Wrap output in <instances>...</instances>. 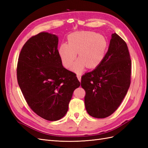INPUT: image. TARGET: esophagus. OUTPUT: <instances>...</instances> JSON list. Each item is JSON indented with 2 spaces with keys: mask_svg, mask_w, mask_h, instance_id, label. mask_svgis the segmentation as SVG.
Returning <instances> with one entry per match:
<instances>
[{
  "mask_svg": "<svg viewBox=\"0 0 148 148\" xmlns=\"http://www.w3.org/2000/svg\"><path fill=\"white\" fill-rule=\"evenodd\" d=\"M77 78H78V80L80 82L81 81V78H82V77H81V75H79V74H77Z\"/></svg>",
  "mask_w": 148,
  "mask_h": 148,
  "instance_id": "1",
  "label": "esophagus"
}]
</instances>
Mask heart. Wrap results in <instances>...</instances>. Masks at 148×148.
<instances>
[{
  "instance_id": "heart-1",
  "label": "heart",
  "mask_w": 148,
  "mask_h": 148,
  "mask_svg": "<svg viewBox=\"0 0 148 148\" xmlns=\"http://www.w3.org/2000/svg\"><path fill=\"white\" fill-rule=\"evenodd\" d=\"M107 41L104 36L91 31H77L71 33L67 44L63 43L58 49L61 62L66 69H70L78 52V59L72 66V70L79 73L85 67L92 69L99 66L104 60Z\"/></svg>"
}]
</instances>
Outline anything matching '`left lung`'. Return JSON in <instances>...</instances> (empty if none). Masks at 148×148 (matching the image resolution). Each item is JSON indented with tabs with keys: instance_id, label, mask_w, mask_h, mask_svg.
<instances>
[{
	"instance_id": "obj_1",
	"label": "left lung",
	"mask_w": 148,
	"mask_h": 148,
	"mask_svg": "<svg viewBox=\"0 0 148 148\" xmlns=\"http://www.w3.org/2000/svg\"><path fill=\"white\" fill-rule=\"evenodd\" d=\"M132 61L126 42L115 33L101 64L82 77L84 104L89 115L109 117L122 103L130 85Z\"/></svg>"
}]
</instances>
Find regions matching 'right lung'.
Here are the masks:
<instances>
[{
    "label": "right lung",
    "mask_w": 148,
    "mask_h": 148,
    "mask_svg": "<svg viewBox=\"0 0 148 148\" xmlns=\"http://www.w3.org/2000/svg\"><path fill=\"white\" fill-rule=\"evenodd\" d=\"M59 38L42 32L22 47L17 64V80L25 99L34 112L49 121L64 117L80 82L62 65L58 53Z\"/></svg>",
    "instance_id": "add662e5"
}]
</instances>
